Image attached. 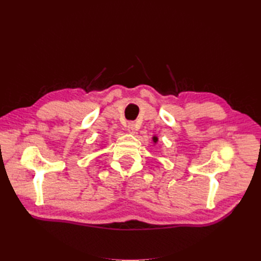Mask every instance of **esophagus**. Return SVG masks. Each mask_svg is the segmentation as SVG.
I'll use <instances>...</instances> for the list:
<instances>
[{"label": "esophagus", "instance_id": "obj_1", "mask_svg": "<svg viewBox=\"0 0 261 261\" xmlns=\"http://www.w3.org/2000/svg\"><path fill=\"white\" fill-rule=\"evenodd\" d=\"M126 127H127V130L130 134H135L136 133V127H135V124H134V123H128Z\"/></svg>", "mask_w": 261, "mask_h": 261}]
</instances>
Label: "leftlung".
Instances as JSON below:
<instances>
[{
  "label": "left lung",
  "mask_w": 261,
  "mask_h": 261,
  "mask_svg": "<svg viewBox=\"0 0 261 261\" xmlns=\"http://www.w3.org/2000/svg\"><path fill=\"white\" fill-rule=\"evenodd\" d=\"M158 140H159V139H158V137H156V136H153V137H152V141H153V144H156V143H158Z\"/></svg>",
  "instance_id": "obj_1"
}]
</instances>
